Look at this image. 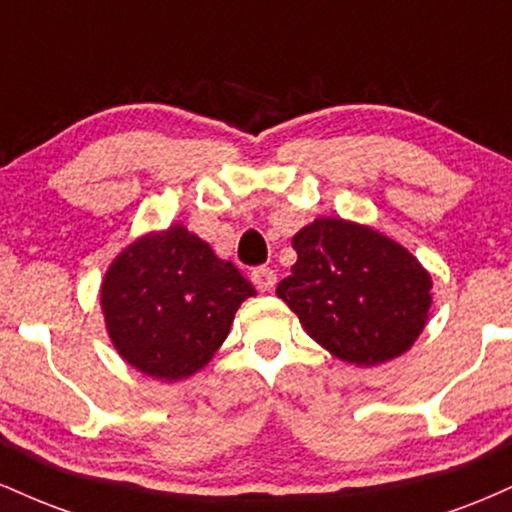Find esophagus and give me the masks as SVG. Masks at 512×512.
<instances>
[{
    "label": "esophagus",
    "instance_id": "1",
    "mask_svg": "<svg viewBox=\"0 0 512 512\" xmlns=\"http://www.w3.org/2000/svg\"><path fill=\"white\" fill-rule=\"evenodd\" d=\"M252 284L260 291H272L276 286V272L272 267H257L252 269Z\"/></svg>",
    "mask_w": 512,
    "mask_h": 512
}]
</instances>
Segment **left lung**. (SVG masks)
<instances>
[{"label": "left lung", "instance_id": "left-lung-1", "mask_svg": "<svg viewBox=\"0 0 512 512\" xmlns=\"http://www.w3.org/2000/svg\"><path fill=\"white\" fill-rule=\"evenodd\" d=\"M291 243L298 260L276 296L322 349L368 368L414 346L433 281L407 248L378 228L332 216L303 226Z\"/></svg>", "mask_w": 512, "mask_h": 512}]
</instances>
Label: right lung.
<instances>
[{
    "mask_svg": "<svg viewBox=\"0 0 512 512\" xmlns=\"http://www.w3.org/2000/svg\"><path fill=\"white\" fill-rule=\"evenodd\" d=\"M255 289L236 264L182 223L151 231L115 257L101 284L113 346L156 380L190 378L214 358Z\"/></svg>",
    "mask_w": 512,
    "mask_h": 512,
    "instance_id": "right-lung-1",
    "label": "right lung"
}]
</instances>
